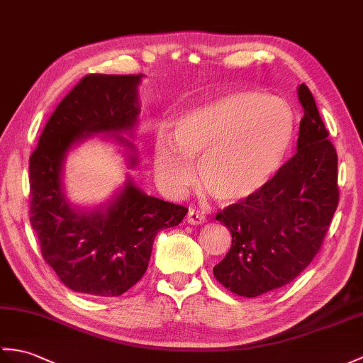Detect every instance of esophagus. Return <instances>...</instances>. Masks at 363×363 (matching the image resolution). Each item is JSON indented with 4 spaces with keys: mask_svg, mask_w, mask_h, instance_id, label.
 <instances>
[{
    "mask_svg": "<svg viewBox=\"0 0 363 363\" xmlns=\"http://www.w3.org/2000/svg\"><path fill=\"white\" fill-rule=\"evenodd\" d=\"M206 221V216L204 213L198 212L195 208H190L189 213H187V223L189 224H202Z\"/></svg>",
    "mask_w": 363,
    "mask_h": 363,
    "instance_id": "esophagus-1",
    "label": "esophagus"
}]
</instances>
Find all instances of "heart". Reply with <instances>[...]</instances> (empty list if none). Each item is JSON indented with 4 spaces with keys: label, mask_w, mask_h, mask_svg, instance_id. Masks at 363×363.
<instances>
[{
    "label": "heart",
    "mask_w": 363,
    "mask_h": 363,
    "mask_svg": "<svg viewBox=\"0 0 363 363\" xmlns=\"http://www.w3.org/2000/svg\"><path fill=\"white\" fill-rule=\"evenodd\" d=\"M296 136L288 102L261 91L229 92L191 109L174 125V142L161 133L155 140L153 168L164 187L181 193L201 179L224 202L246 199L280 172Z\"/></svg>",
    "instance_id": "heart-1"
}]
</instances>
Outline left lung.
Returning <instances> with one entry per match:
<instances>
[{
    "instance_id": "1",
    "label": "left lung",
    "mask_w": 363,
    "mask_h": 363,
    "mask_svg": "<svg viewBox=\"0 0 363 363\" xmlns=\"http://www.w3.org/2000/svg\"><path fill=\"white\" fill-rule=\"evenodd\" d=\"M298 100L297 153L263 189L215 216L230 230L232 246L213 275L241 297L263 296L296 280L318 254L339 206L337 153L305 83Z\"/></svg>"
}]
</instances>
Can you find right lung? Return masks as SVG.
<instances>
[{"mask_svg": "<svg viewBox=\"0 0 363 363\" xmlns=\"http://www.w3.org/2000/svg\"><path fill=\"white\" fill-rule=\"evenodd\" d=\"M140 75L88 74L66 94L29 159V220L41 257L74 292L117 297L145 274L157 232L189 208L147 196L131 182L105 212L77 213L60 184L65 153L89 133L131 130Z\"/></svg>", "mask_w": 363, "mask_h": 363, "instance_id": "1", "label": "right lung"}]
</instances>
